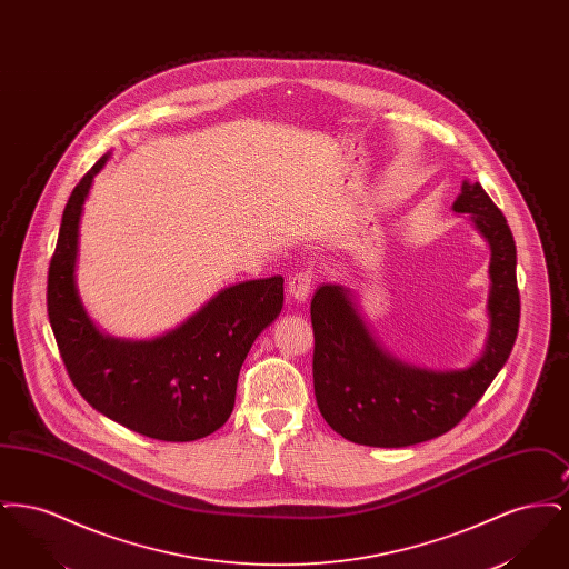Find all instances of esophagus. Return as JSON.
Instances as JSON below:
<instances>
[{"label": "esophagus", "mask_w": 569, "mask_h": 569, "mask_svg": "<svg viewBox=\"0 0 569 569\" xmlns=\"http://www.w3.org/2000/svg\"><path fill=\"white\" fill-rule=\"evenodd\" d=\"M311 288H313V272L307 271V269L295 272L288 281V292L295 300H307Z\"/></svg>", "instance_id": "1"}]
</instances>
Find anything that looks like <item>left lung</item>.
Segmentation results:
<instances>
[{
  "mask_svg": "<svg viewBox=\"0 0 569 569\" xmlns=\"http://www.w3.org/2000/svg\"><path fill=\"white\" fill-rule=\"evenodd\" d=\"M457 213H469L490 244V335L469 369L437 373L381 352L341 286L311 298L313 390L332 431L353 443L403 448L448 433L471 411L515 348L520 322L512 230L480 183H462Z\"/></svg>",
  "mask_w": 569,
  "mask_h": 569,
  "instance_id": "left-lung-1",
  "label": "left lung"
}]
</instances>
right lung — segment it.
Segmentation results:
<instances>
[{
	"mask_svg": "<svg viewBox=\"0 0 569 569\" xmlns=\"http://www.w3.org/2000/svg\"><path fill=\"white\" fill-rule=\"evenodd\" d=\"M107 160L100 158L82 177L61 217L47 283L57 348L82 399L110 420L162 441L207 437L232 413L244 356L283 307V277L226 288L156 341L100 335L82 311L74 264L82 202Z\"/></svg>",
	"mask_w": 569,
	"mask_h": 569,
	"instance_id": "right-lung-1",
	"label": "right lung"
}]
</instances>
